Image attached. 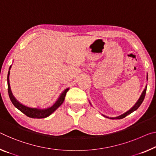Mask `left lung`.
<instances>
[{"instance_id": "left-lung-1", "label": "left lung", "mask_w": 156, "mask_h": 156, "mask_svg": "<svg viewBox=\"0 0 156 156\" xmlns=\"http://www.w3.org/2000/svg\"><path fill=\"white\" fill-rule=\"evenodd\" d=\"M147 79H148V78H147ZM147 86H146V88L144 89V90L143 91V92L142 94V95H141V96L140 97L139 100L137 101V102L135 103V105L133 106L131 109L127 111L126 112H125L124 114H123V115H122L118 116V117H110V119H123V118L126 117L127 115H130V113H132L133 112H134L135 110H137V108L140 107V105L142 104V103L143 102V101H144V97H145V95H146V91H147ZM103 116L108 118V117H106V116H105V115H103Z\"/></svg>"}]
</instances>
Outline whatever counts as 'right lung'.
I'll return each instance as SVG.
<instances>
[{
  "label": "right lung",
  "instance_id": "right-lung-1",
  "mask_svg": "<svg viewBox=\"0 0 156 156\" xmlns=\"http://www.w3.org/2000/svg\"><path fill=\"white\" fill-rule=\"evenodd\" d=\"M11 66L9 67L10 69ZM9 71H8V75H7V90H8V94L9 98L12 101V103H13V105L15 106V107L21 111V112L25 114L26 116L30 117V118H34V119H41V118H45L48 117L49 115H51L52 113H53L54 111L56 109L60 107V106L64 102V100H65L66 94L69 90V88L66 89V90L63 91L62 93L61 94L60 97L58 99V101L54 103L50 108H46V109H38V108H32L27 107V106H25L22 105L21 103L19 102L18 101H16L15 98L14 97V96L12 95V93L10 90V86H9Z\"/></svg>",
  "mask_w": 156,
  "mask_h": 156
}]
</instances>
